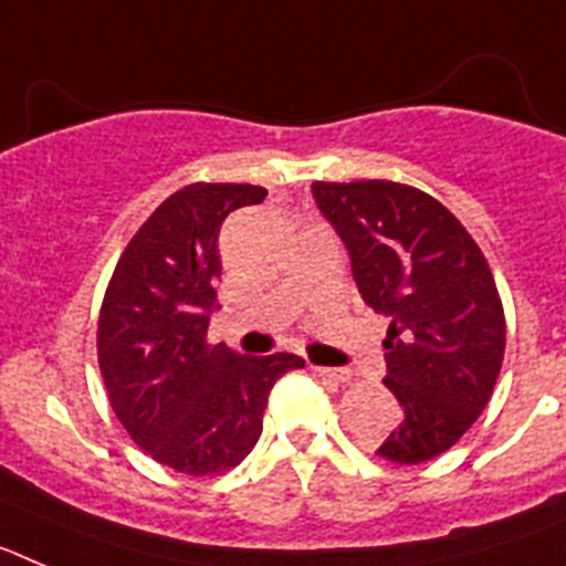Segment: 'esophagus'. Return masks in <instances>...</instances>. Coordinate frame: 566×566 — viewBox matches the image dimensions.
Instances as JSON below:
<instances>
[{
  "mask_svg": "<svg viewBox=\"0 0 566 566\" xmlns=\"http://www.w3.org/2000/svg\"><path fill=\"white\" fill-rule=\"evenodd\" d=\"M312 371L317 374V377L328 379V382H348V379H352V371H348V368H323V365H314Z\"/></svg>",
  "mask_w": 566,
  "mask_h": 566,
  "instance_id": "obj_1",
  "label": "esophagus"
}]
</instances>
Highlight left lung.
Listing matches in <instances>:
<instances>
[{
    "label": "left lung",
    "mask_w": 566,
    "mask_h": 566,
    "mask_svg": "<svg viewBox=\"0 0 566 566\" xmlns=\"http://www.w3.org/2000/svg\"><path fill=\"white\" fill-rule=\"evenodd\" d=\"M352 254L363 300L391 317L388 391L402 422L377 457L419 464L468 433L493 397L504 359V308L482 249L457 214L397 181H314Z\"/></svg>",
    "instance_id": "obj_1"
}]
</instances>
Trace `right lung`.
I'll use <instances>...</instances> for the list:
<instances>
[{
    "instance_id": "1",
    "label": "right lung",
    "mask_w": 566,
    "mask_h": 566,
    "mask_svg": "<svg viewBox=\"0 0 566 566\" xmlns=\"http://www.w3.org/2000/svg\"><path fill=\"white\" fill-rule=\"evenodd\" d=\"M266 198L252 184H189L149 214L122 252L98 312V368L115 417L138 448L187 476L238 468L263 431L272 385L297 354L247 357L207 339L218 232Z\"/></svg>"
}]
</instances>
